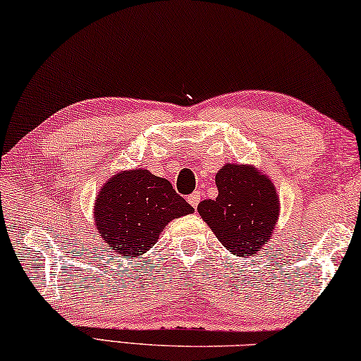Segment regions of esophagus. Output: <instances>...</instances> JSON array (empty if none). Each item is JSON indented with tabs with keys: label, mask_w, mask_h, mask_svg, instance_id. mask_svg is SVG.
Listing matches in <instances>:
<instances>
[{
	"label": "esophagus",
	"mask_w": 361,
	"mask_h": 361,
	"mask_svg": "<svg viewBox=\"0 0 361 361\" xmlns=\"http://www.w3.org/2000/svg\"><path fill=\"white\" fill-rule=\"evenodd\" d=\"M188 203H190L195 209H197V206L200 203V192H193L192 195H188Z\"/></svg>",
	"instance_id": "esophagus-1"
}]
</instances>
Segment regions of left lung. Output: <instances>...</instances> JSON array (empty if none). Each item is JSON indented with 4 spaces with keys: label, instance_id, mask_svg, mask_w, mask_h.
Wrapping results in <instances>:
<instances>
[{
    "label": "left lung",
    "instance_id": "8db88e82",
    "mask_svg": "<svg viewBox=\"0 0 361 361\" xmlns=\"http://www.w3.org/2000/svg\"><path fill=\"white\" fill-rule=\"evenodd\" d=\"M219 195L198 204L202 219L235 256H251L270 241L280 202L274 182L247 164H226L216 174Z\"/></svg>",
    "mask_w": 361,
    "mask_h": 361
}]
</instances>
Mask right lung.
<instances>
[{
  "label": "right lung",
  "mask_w": 361,
  "mask_h": 361,
  "mask_svg": "<svg viewBox=\"0 0 361 361\" xmlns=\"http://www.w3.org/2000/svg\"><path fill=\"white\" fill-rule=\"evenodd\" d=\"M193 211L169 180L131 169L110 177L100 188L94 222L110 250L137 257L155 245L171 221Z\"/></svg>",
  "instance_id": "1"
}]
</instances>
